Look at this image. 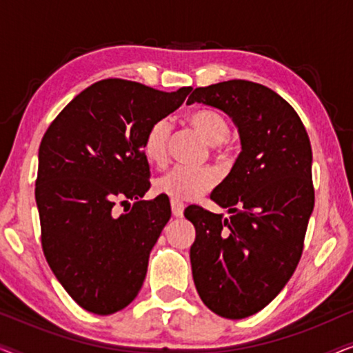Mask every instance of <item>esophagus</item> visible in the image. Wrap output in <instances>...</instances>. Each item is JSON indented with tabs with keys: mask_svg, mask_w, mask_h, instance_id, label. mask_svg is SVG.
<instances>
[{
	"mask_svg": "<svg viewBox=\"0 0 353 353\" xmlns=\"http://www.w3.org/2000/svg\"><path fill=\"white\" fill-rule=\"evenodd\" d=\"M170 205H172V214H173V216H176V219H180V216H183V210H185V204H183L181 201L172 199V201H170Z\"/></svg>",
	"mask_w": 353,
	"mask_h": 353,
	"instance_id": "34e87169",
	"label": "esophagus"
}]
</instances>
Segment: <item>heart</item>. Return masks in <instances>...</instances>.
<instances>
[{
    "label": "heart",
    "instance_id": "b5f03b06",
    "mask_svg": "<svg viewBox=\"0 0 353 353\" xmlns=\"http://www.w3.org/2000/svg\"><path fill=\"white\" fill-rule=\"evenodd\" d=\"M188 120L196 132L209 144L221 148V144L230 134V125L223 115L215 109H197L188 115ZM170 120L159 119L148 128L143 139V151L149 162L162 165L167 161V144L170 137ZM216 175L209 167H186L176 165L170 172L161 176L156 188L162 194L172 199L191 201L196 199L215 185Z\"/></svg>",
    "mask_w": 353,
    "mask_h": 353
}]
</instances>
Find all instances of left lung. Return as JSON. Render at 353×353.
<instances>
[{"mask_svg":"<svg viewBox=\"0 0 353 353\" xmlns=\"http://www.w3.org/2000/svg\"><path fill=\"white\" fill-rule=\"evenodd\" d=\"M188 103L228 114L241 152L210 199L230 219L190 205V249L199 297L216 315L241 320L268 305L297 268L315 205L312 146L292 105L267 86L228 80L196 88Z\"/></svg>","mask_w":353,"mask_h":353,"instance_id":"1","label":"left lung"}]
</instances>
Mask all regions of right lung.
Returning <instances> with one entry per match:
<instances>
[{
  "mask_svg": "<svg viewBox=\"0 0 353 353\" xmlns=\"http://www.w3.org/2000/svg\"><path fill=\"white\" fill-rule=\"evenodd\" d=\"M191 90L96 81L41 139L35 183L41 248L57 281L85 310H122L143 286L149 254L172 216L168 197L139 201L151 186L143 139ZM128 200L132 209L119 216L117 204Z\"/></svg>",
  "mask_w": 353,
  "mask_h": 353,
  "instance_id": "1",
  "label": "right lung"
}]
</instances>
